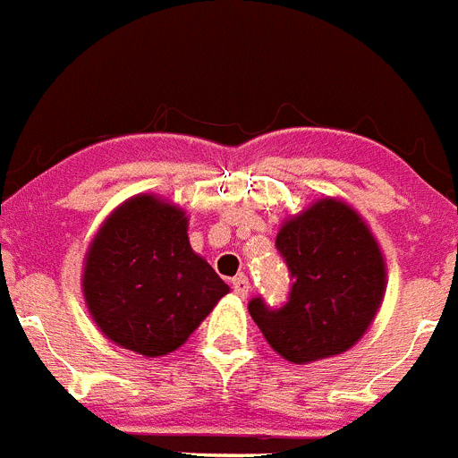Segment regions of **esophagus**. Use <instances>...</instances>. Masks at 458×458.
Here are the masks:
<instances>
[{
    "label": "esophagus",
    "mask_w": 458,
    "mask_h": 458,
    "mask_svg": "<svg viewBox=\"0 0 458 458\" xmlns=\"http://www.w3.org/2000/svg\"><path fill=\"white\" fill-rule=\"evenodd\" d=\"M232 287H233V292H236V294L241 296V299H245V296L250 294V280L245 276H236V277H233Z\"/></svg>",
    "instance_id": "obj_1"
}]
</instances>
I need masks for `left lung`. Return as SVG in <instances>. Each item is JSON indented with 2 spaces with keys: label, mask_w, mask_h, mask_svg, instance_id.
Returning <instances> with one entry per match:
<instances>
[{
  "label": "left lung",
  "mask_w": 458,
  "mask_h": 458,
  "mask_svg": "<svg viewBox=\"0 0 458 458\" xmlns=\"http://www.w3.org/2000/svg\"><path fill=\"white\" fill-rule=\"evenodd\" d=\"M276 245L294 277L289 301L277 310L261 299L248 306L268 345L299 366L357 345L386 292L385 255L366 220L324 197L287 217Z\"/></svg>",
  "instance_id": "obj_1"
}]
</instances>
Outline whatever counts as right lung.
I'll use <instances>...</instances> for the list:
<instances>
[{
	"label": "right lung",
	"mask_w": 458,
	"mask_h": 458,
	"mask_svg": "<svg viewBox=\"0 0 458 458\" xmlns=\"http://www.w3.org/2000/svg\"><path fill=\"white\" fill-rule=\"evenodd\" d=\"M187 213L157 194L111 210L83 259L85 306L108 341L143 357L185 345L229 284L197 255Z\"/></svg>",
	"instance_id": "add662e5"
}]
</instances>
